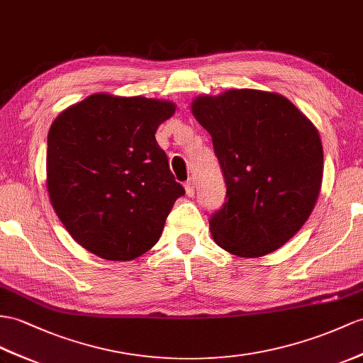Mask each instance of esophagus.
<instances>
[{"mask_svg": "<svg viewBox=\"0 0 363 363\" xmlns=\"http://www.w3.org/2000/svg\"><path fill=\"white\" fill-rule=\"evenodd\" d=\"M184 189H186V194L189 197H192L194 194H196V183H194V180H189L186 182V184H184Z\"/></svg>", "mask_w": 363, "mask_h": 363, "instance_id": "34e87169", "label": "esophagus"}]
</instances>
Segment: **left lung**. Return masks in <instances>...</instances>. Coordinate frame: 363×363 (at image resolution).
I'll list each match as a JSON object with an SVG mask.
<instances>
[{"label":"left lung","instance_id":"8db88e82","mask_svg":"<svg viewBox=\"0 0 363 363\" xmlns=\"http://www.w3.org/2000/svg\"><path fill=\"white\" fill-rule=\"evenodd\" d=\"M192 113L212 137L226 183V201L209 218L216 243L248 259L279 250L319 197V130L284 95L255 89L200 95Z\"/></svg>","mask_w":363,"mask_h":363}]
</instances>
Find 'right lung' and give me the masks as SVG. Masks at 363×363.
<instances>
[{"instance_id": "obj_1", "label": "right lung", "mask_w": 363, "mask_h": 363, "mask_svg": "<svg viewBox=\"0 0 363 363\" xmlns=\"http://www.w3.org/2000/svg\"><path fill=\"white\" fill-rule=\"evenodd\" d=\"M175 104L94 94L54 120L48 135V192L58 218L84 250L134 260L162 235L184 189L155 140Z\"/></svg>"}]
</instances>
